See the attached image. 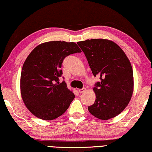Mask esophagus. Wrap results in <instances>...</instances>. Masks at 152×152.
I'll return each mask as SVG.
<instances>
[{"label": "esophagus", "mask_w": 152, "mask_h": 152, "mask_svg": "<svg viewBox=\"0 0 152 152\" xmlns=\"http://www.w3.org/2000/svg\"><path fill=\"white\" fill-rule=\"evenodd\" d=\"M85 90H86V88H81V89H79V93H83V92H85Z\"/></svg>", "instance_id": "obj_1"}]
</instances>
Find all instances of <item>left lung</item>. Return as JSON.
<instances>
[{"label":"left lung","mask_w":152,"mask_h":152,"mask_svg":"<svg viewBox=\"0 0 152 152\" xmlns=\"http://www.w3.org/2000/svg\"><path fill=\"white\" fill-rule=\"evenodd\" d=\"M85 54L94 76L100 77L95 83L96 100L88 107L100 120L119 115L129 103L133 92V71L124 51L107 39H88L77 43Z\"/></svg>","instance_id":"1"}]
</instances>
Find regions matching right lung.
Here are the masks:
<instances>
[{
	"mask_svg": "<svg viewBox=\"0 0 152 152\" xmlns=\"http://www.w3.org/2000/svg\"><path fill=\"white\" fill-rule=\"evenodd\" d=\"M81 51L75 43L49 41L37 46L23 64L21 95L25 105L37 118L52 120L62 115L75 98L64 81L60 83L63 60Z\"/></svg>",
	"mask_w": 152,
	"mask_h": 152,
	"instance_id": "right-lung-1",
	"label": "right lung"
}]
</instances>
